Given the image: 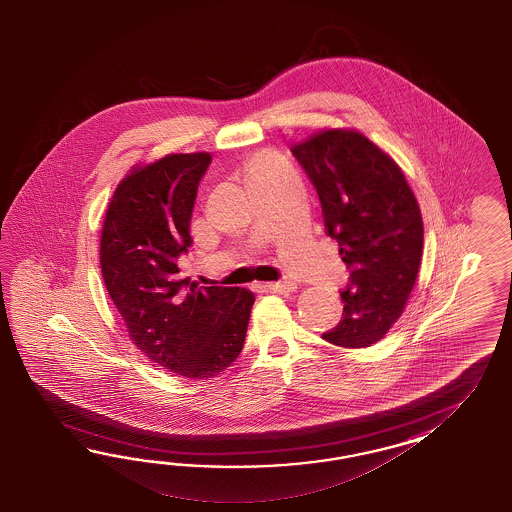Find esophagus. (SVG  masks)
<instances>
[{
    "mask_svg": "<svg viewBox=\"0 0 512 512\" xmlns=\"http://www.w3.org/2000/svg\"><path fill=\"white\" fill-rule=\"evenodd\" d=\"M268 291H272V293H281V295H289V293H293L296 291V281L295 279H281V281H274V283H266L264 285Z\"/></svg>",
    "mask_w": 512,
    "mask_h": 512,
    "instance_id": "obj_1",
    "label": "esophagus"
}]
</instances>
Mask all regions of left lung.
Wrapping results in <instances>:
<instances>
[{
  "label": "left lung",
  "instance_id": "left-lung-1",
  "mask_svg": "<svg viewBox=\"0 0 512 512\" xmlns=\"http://www.w3.org/2000/svg\"><path fill=\"white\" fill-rule=\"evenodd\" d=\"M291 152L317 189L326 234L351 272L340 291L341 321L323 340L370 347L398 321L419 274V202L400 167L358 131L328 129Z\"/></svg>",
  "mask_w": 512,
  "mask_h": 512
}]
</instances>
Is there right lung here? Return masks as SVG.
<instances>
[{
    "instance_id": "add662e5",
    "label": "right lung",
    "mask_w": 512,
    "mask_h": 512,
    "mask_svg": "<svg viewBox=\"0 0 512 512\" xmlns=\"http://www.w3.org/2000/svg\"><path fill=\"white\" fill-rule=\"evenodd\" d=\"M212 155L171 154L116 187L101 231V272L140 351L169 372L208 379L240 355L253 293L180 276L197 189Z\"/></svg>"
}]
</instances>
